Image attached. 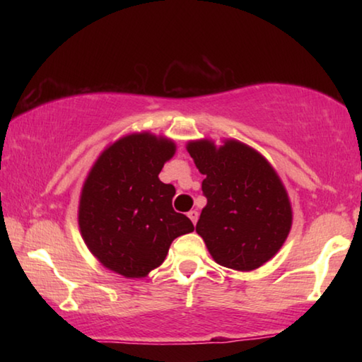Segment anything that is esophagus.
<instances>
[{
	"label": "esophagus",
	"instance_id": "esophagus-1",
	"mask_svg": "<svg viewBox=\"0 0 362 362\" xmlns=\"http://www.w3.org/2000/svg\"><path fill=\"white\" fill-rule=\"evenodd\" d=\"M198 216H199L198 211H194V209L188 212V217H189V220H192V222H193V225H194L196 222H198Z\"/></svg>",
	"mask_w": 362,
	"mask_h": 362
}]
</instances>
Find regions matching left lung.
I'll list each match as a JSON object with an SVG mask.
<instances>
[{"label": "left lung", "mask_w": 362, "mask_h": 362, "mask_svg": "<svg viewBox=\"0 0 362 362\" xmlns=\"http://www.w3.org/2000/svg\"><path fill=\"white\" fill-rule=\"evenodd\" d=\"M187 150L206 175L207 204L196 231L218 265L250 272L278 252L292 225L291 203L278 174L260 153L236 140H209Z\"/></svg>", "instance_id": "left-lung-1"}]
</instances>
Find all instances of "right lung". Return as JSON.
<instances>
[{
    "mask_svg": "<svg viewBox=\"0 0 362 362\" xmlns=\"http://www.w3.org/2000/svg\"><path fill=\"white\" fill-rule=\"evenodd\" d=\"M175 145L148 132L132 134L102 153L79 201L83 240L103 267L144 278L161 265L175 238L194 230L174 211L175 188L158 179Z\"/></svg>",
    "mask_w": 362,
    "mask_h": 362,
    "instance_id": "add662e5",
    "label": "right lung"
}]
</instances>
